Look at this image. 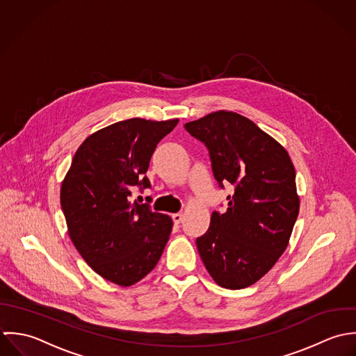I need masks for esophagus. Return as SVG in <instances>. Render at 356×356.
Segmentation results:
<instances>
[{"label": "esophagus", "mask_w": 356, "mask_h": 356, "mask_svg": "<svg viewBox=\"0 0 356 356\" xmlns=\"http://www.w3.org/2000/svg\"><path fill=\"white\" fill-rule=\"evenodd\" d=\"M172 218H173V222H175V224H180V222H181V221H183V214H181V213L172 214Z\"/></svg>", "instance_id": "1"}]
</instances>
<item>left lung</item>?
<instances>
[{
	"label": "left lung",
	"instance_id": "obj_1",
	"mask_svg": "<svg viewBox=\"0 0 356 356\" xmlns=\"http://www.w3.org/2000/svg\"><path fill=\"white\" fill-rule=\"evenodd\" d=\"M184 128L207 145L218 186H234L227 212L214 211L208 231L197 238L200 256L221 287L256 284L282 256L298 216L291 159L280 143L232 111H216Z\"/></svg>",
	"mask_w": 356,
	"mask_h": 356
}]
</instances>
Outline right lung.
Wrapping results in <instances>:
<instances>
[{
  "label": "right lung",
  "instance_id": "add662e5",
  "mask_svg": "<svg viewBox=\"0 0 356 356\" xmlns=\"http://www.w3.org/2000/svg\"><path fill=\"white\" fill-rule=\"evenodd\" d=\"M177 122L131 118L92 134L76 149L62 183L60 205L75 249L113 284L139 282L169 239L172 218L132 202L131 195L135 187H149V159Z\"/></svg>",
  "mask_w": 356,
  "mask_h": 356
}]
</instances>
